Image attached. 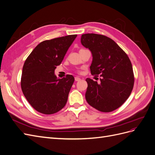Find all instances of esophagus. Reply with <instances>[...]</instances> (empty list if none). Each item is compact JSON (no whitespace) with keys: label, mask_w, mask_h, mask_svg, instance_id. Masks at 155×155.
I'll use <instances>...</instances> for the list:
<instances>
[{"label":"esophagus","mask_w":155,"mask_h":155,"mask_svg":"<svg viewBox=\"0 0 155 155\" xmlns=\"http://www.w3.org/2000/svg\"><path fill=\"white\" fill-rule=\"evenodd\" d=\"M81 80V78H79V77H75V81H79Z\"/></svg>","instance_id":"obj_1"}]
</instances>
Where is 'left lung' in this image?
Wrapping results in <instances>:
<instances>
[{
    "label": "left lung",
    "mask_w": 155,
    "mask_h": 155,
    "mask_svg": "<svg viewBox=\"0 0 155 155\" xmlns=\"http://www.w3.org/2000/svg\"><path fill=\"white\" fill-rule=\"evenodd\" d=\"M81 43L91 50L92 75L100 74V83L87 78L88 104L104 112L113 111L128 99L134 86L132 64L125 51L107 36L83 34Z\"/></svg>",
    "instance_id": "8db88e82"
}]
</instances>
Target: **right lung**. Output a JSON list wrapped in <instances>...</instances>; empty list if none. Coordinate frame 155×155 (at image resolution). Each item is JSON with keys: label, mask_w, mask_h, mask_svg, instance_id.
I'll use <instances>...</instances> for the list:
<instances>
[{"label": "right lung", "mask_w": 155, "mask_h": 155, "mask_svg": "<svg viewBox=\"0 0 155 155\" xmlns=\"http://www.w3.org/2000/svg\"><path fill=\"white\" fill-rule=\"evenodd\" d=\"M76 37L69 35L41 42L25 61L22 91L32 107L41 113H56L67 104L74 78L68 74L58 79L54 72Z\"/></svg>", "instance_id": "add662e5"}]
</instances>
